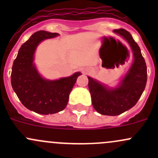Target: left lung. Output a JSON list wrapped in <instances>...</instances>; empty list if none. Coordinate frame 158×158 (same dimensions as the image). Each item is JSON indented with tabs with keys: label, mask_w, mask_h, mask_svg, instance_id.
Instances as JSON below:
<instances>
[{
	"label": "left lung",
	"mask_w": 158,
	"mask_h": 158,
	"mask_svg": "<svg viewBox=\"0 0 158 158\" xmlns=\"http://www.w3.org/2000/svg\"><path fill=\"white\" fill-rule=\"evenodd\" d=\"M130 45L134 62L121 83L116 88H109L92 78L89 79V89L94 109L104 115L120 114L136 105L147 83V66L141 49L131 33L125 29L114 30Z\"/></svg>",
	"instance_id": "8db88e82"
}]
</instances>
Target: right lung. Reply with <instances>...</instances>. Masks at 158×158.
Returning <instances> with one entry per match:
<instances>
[{
  "instance_id": "1",
  "label": "right lung",
  "mask_w": 158,
  "mask_h": 158,
  "mask_svg": "<svg viewBox=\"0 0 158 158\" xmlns=\"http://www.w3.org/2000/svg\"><path fill=\"white\" fill-rule=\"evenodd\" d=\"M56 33L40 30L20 47L11 72V85L22 104L41 114L63 111L67 106L70 92L81 73L57 80L41 77L33 63L36 47L44 40L58 36Z\"/></svg>"
}]
</instances>
